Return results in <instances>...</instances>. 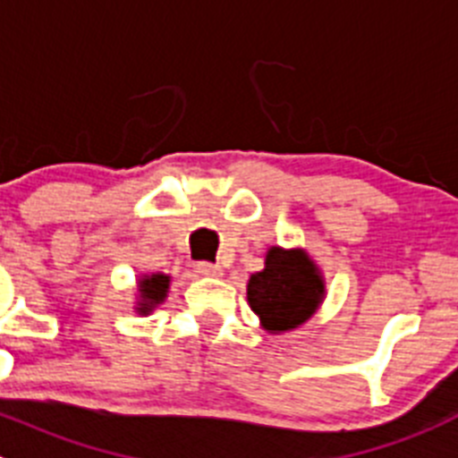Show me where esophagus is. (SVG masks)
Segmentation results:
<instances>
[{"instance_id": "obj_1", "label": "esophagus", "mask_w": 458, "mask_h": 458, "mask_svg": "<svg viewBox=\"0 0 458 458\" xmlns=\"http://www.w3.org/2000/svg\"><path fill=\"white\" fill-rule=\"evenodd\" d=\"M196 271L200 276H221V267L219 265H212V262H196Z\"/></svg>"}]
</instances>
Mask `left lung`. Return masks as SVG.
<instances>
[{
  "label": "left lung",
  "mask_w": 458,
  "mask_h": 458,
  "mask_svg": "<svg viewBox=\"0 0 458 458\" xmlns=\"http://www.w3.org/2000/svg\"><path fill=\"white\" fill-rule=\"evenodd\" d=\"M249 306L271 333L292 331L312 317L324 296V280L301 249H269L265 269L250 276Z\"/></svg>",
  "instance_id": "1"
}]
</instances>
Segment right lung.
Here are the masks:
<instances>
[{"label":"right lung","instance_id":"right-lung-1","mask_svg":"<svg viewBox=\"0 0 458 458\" xmlns=\"http://www.w3.org/2000/svg\"><path fill=\"white\" fill-rule=\"evenodd\" d=\"M168 276L164 274H152V276H146V278H141V283H139V294H141V301H139V312H150L152 308L157 306V303H162L164 299H166V292H168Z\"/></svg>","mask_w":458,"mask_h":458}]
</instances>
